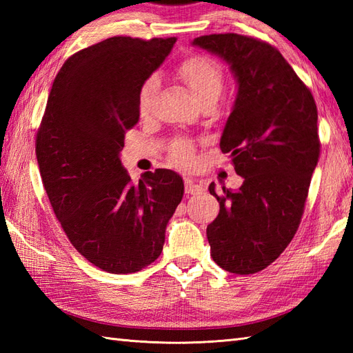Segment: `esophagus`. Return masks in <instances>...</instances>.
Segmentation results:
<instances>
[{
    "instance_id": "esophagus-1",
    "label": "esophagus",
    "mask_w": 353,
    "mask_h": 353,
    "mask_svg": "<svg viewBox=\"0 0 353 353\" xmlns=\"http://www.w3.org/2000/svg\"><path fill=\"white\" fill-rule=\"evenodd\" d=\"M200 191H203V185L197 183L190 177L185 179V192L188 194V196H194V194H199Z\"/></svg>"
}]
</instances>
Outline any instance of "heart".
Returning <instances> with one entry per match:
<instances>
[{
  "label": "heart",
  "instance_id": "b5f03b06",
  "mask_svg": "<svg viewBox=\"0 0 353 353\" xmlns=\"http://www.w3.org/2000/svg\"><path fill=\"white\" fill-rule=\"evenodd\" d=\"M176 72L200 104L216 101L223 92L224 74L221 66L211 57L201 54L186 57L177 65ZM156 91L157 79L154 76L147 77L141 83L137 97L141 117H147L152 110ZM171 157L179 165H190L194 161V148L190 142H176L171 148Z\"/></svg>",
  "mask_w": 353,
  "mask_h": 353
}]
</instances>
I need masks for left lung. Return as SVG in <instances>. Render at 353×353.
I'll return each mask as SVG.
<instances>
[{"instance_id":"obj_1","label":"left lung","mask_w":353,"mask_h":353,"mask_svg":"<svg viewBox=\"0 0 353 353\" xmlns=\"http://www.w3.org/2000/svg\"><path fill=\"white\" fill-rule=\"evenodd\" d=\"M229 62L238 81L220 148L230 153L239 190L209 192L220 212L206 229L211 256L235 274H253L281 256L302 221L320 156L316 100L276 47L236 33L192 42Z\"/></svg>"}]
</instances>
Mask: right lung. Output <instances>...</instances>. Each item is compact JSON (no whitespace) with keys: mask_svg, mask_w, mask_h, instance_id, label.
Returning a JSON list of instances; mask_svg holds the SVG:
<instances>
[{"mask_svg":"<svg viewBox=\"0 0 353 353\" xmlns=\"http://www.w3.org/2000/svg\"><path fill=\"white\" fill-rule=\"evenodd\" d=\"M176 37L114 36L74 52L57 72L36 133L43 188L81 256L108 273H134L162 252L165 228L183 197L177 172L123 168L124 134L139 121L138 89Z\"/></svg>","mask_w":353,"mask_h":353,"instance_id":"1","label":"right lung"}]
</instances>
